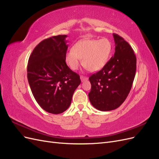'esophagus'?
<instances>
[{"instance_id": "34e87169", "label": "esophagus", "mask_w": 159, "mask_h": 159, "mask_svg": "<svg viewBox=\"0 0 159 159\" xmlns=\"http://www.w3.org/2000/svg\"><path fill=\"white\" fill-rule=\"evenodd\" d=\"M80 79H81V81H87L88 80V78H87V77L86 76H83V75H81V77H80Z\"/></svg>"}]
</instances>
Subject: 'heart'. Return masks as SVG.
<instances>
[{"label":"heart","instance_id":"heart-1","mask_svg":"<svg viewBox=\"0 0 159 159\" xmlns=\"http://www.w3.org/2000/svg\"><path fill=\"white\" fill-rule=\"evenodd\" d=\"M72 49L66 54V61L71 70L78 69L80 60H82L84 68L91 72H96L107 63L112 46L107 38L99 40L84 39L77 42Z\"/></svg>","mask_w":159,"mask_h":159}]
</instances>
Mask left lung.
Instances as JSON below:
<instances>
[{
    "mask_svg": "<svg viewBox=\"0 0 159 159\" xmlns=\"http://www.w3.org/2000/svg\"><path fill=\"white\" fill-rule=\"evenodd\" d=\"M115 53L102 70L89 77L88 94L93 106L102 111L118 108L127 98L136 72V56L123 38L113 34Z\"/></svg>",
    "mask_w": 159,
    "mask_h": 159,
    "instance_id": "obj_1",
    "label": "left lung"
}]
</instances>
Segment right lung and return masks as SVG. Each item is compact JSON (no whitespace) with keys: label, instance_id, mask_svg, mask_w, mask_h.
<instances>
[{"label":"right lung","instance_id":"add662e5","mask_svg":"<svg viewBox=\"0 0 159 159\" xmlns=\"http://www.w3.org/2000/svg\"><path fill=\"white\" fill-rule=\"evenodd\" d=\"M67 35L45 39L28 60V84L37 103L46 111L59 114L68 109L72 96L81 83L78 74L66 63Z\"/></svg>","mask_w":159,"mask_h":159}]
</instances>
